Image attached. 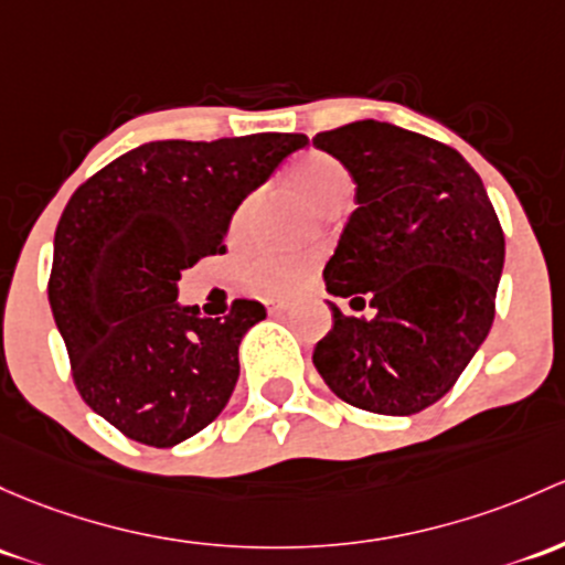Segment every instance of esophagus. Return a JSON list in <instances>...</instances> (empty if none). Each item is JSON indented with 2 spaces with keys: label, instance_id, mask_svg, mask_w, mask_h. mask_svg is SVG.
Returning a JSON list of instances; mask_svg holds the SVG:
<instances>
[{
  "label": "esophagus",
  "instance_id": "esophagus-1",
  "mask_svg": "<svg viewBox=\"0 0 565 565\" xmlns=\"http://www.w3.org/2000/svg\"><path fill=\"white\" fill-rule=\"evenodd\" d=\"M287 308H289V302H281V300L267 302V311H270V313H281V311H287Z\"/></svg>",
  "mask_w": 565,
  "mask_h": 565
}]
</instances>
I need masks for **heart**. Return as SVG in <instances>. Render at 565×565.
I'll return each instance as SVG.
<instances>
[{
	"label": "heart",
	"instance_id": "b5f03b06",
	"mask_svg": "<svg viewBox=\"0 0 565 565\" xmlns=\"http://www.w3.org/2000/svg\"><path fill=\"white\" fill-rule=\"evenodd\" d=\"M284 181L300 192L319 211H338L349 198H352L354 178L338 162L335 157L324 151H306L302 157L289 164ZM257 213V198H248L246 203L235 211L233 233L243 235L252 227V218ZM311 273V259L295 257V254H267V257L254 259L248 265V287L263 298H287Z\"/></svg>",
	"mask_w": 565,
	"mask_h": 565
}]
</instances>
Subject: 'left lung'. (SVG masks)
<instances>
[{"label":"left lung","mask_w":565,"mask_h":565,"mask_svg":"<svg viewBox=\"0 0 565 565\" xmlns=\"http://www.w3.org/2000/svg\"><path fill=\"white\" fill-rule=\"evenodd\" d=\"M313 146L358 183L324 267L328 292L367 306L313 349L324 384L362 412L408 417L441 401L495 319L503 230L482 178L447 142L384 121L319 132Z\"/></svg>","instance_id":"obj_1"}]
</instances>
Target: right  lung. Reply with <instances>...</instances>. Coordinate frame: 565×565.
I'll return each mask as SVG.
<instances>
[{
	"label": "right lung",
	"instance_id": "obj_1",
	"mask_svg": "<svg viewBox=\"0 0 565 565\" xmlns=\"http://www.w3.org/2000/svg\"><path fill=\"white\" fill-rule=\"evenodd\" d=\"M306 135L157 140L75 189L53 237L47 300L88 408L146 447L186 441L233 395L237 347L265 306L181 308L178 278L224 254L230 218Z\"/></svg>",
	"mask_w": 565,
	"mask_h": 565
}]
</instances>
